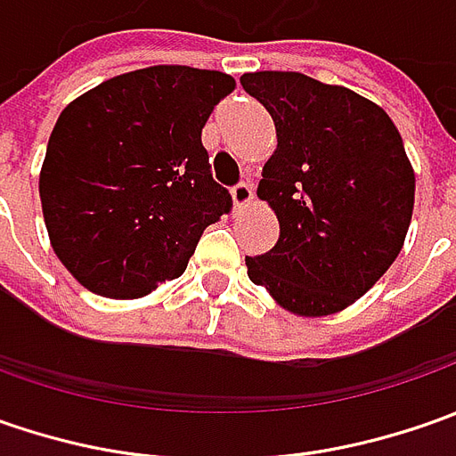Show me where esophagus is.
<instances>
[{"label": "esophagus", "mask_w": 456, "mask_h": 456, "mask_svg": "<svg viewBox=\"0 0 456 456\" xmlns=\"http://www.w3.org/2000/svg\"><path fill=\"white\" fill-rule=\"evenodd\" d=\"M231 198H233L236 210H240V208H246V205L251 202V198H254V187L248 183L233 184V187H231Z\"/></svg>", "instance_id": "obj_1"}]
</instances>
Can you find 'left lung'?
Returning <instances> with one entry per match:
<instances>
[{"mask_svg":"<svg viewBox=\"0 0 456 456\" xmlns=\"http://www.w3.org/2000/svg\"><path fill=\"white\" fill-rule=\"evenodd\" d=\"M240 86L272 114L279 142L258 183L279 240L246 256L248 279L294 314L340 312L403 246L416 190L403 139L373 101L305 73H246Z\"/></svg>","mask_w":456,"mask_h":456,"instance_id":"8db88e82","label":"left lung"}]
</instances>
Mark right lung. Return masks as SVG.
<instances>
[{"mask_svg":"<svg viewBox=\"0 0 456 456\" xmlns=\"http://www.w3.org/2000/svg\"><path fill=\"white\" fill-rule=\"evenodd\" d=\"M236 88L218 70L154 65L76 98L50 134L40 200L53 251L86 289L136 299L183 276L233 200L202 126Z\"/></svg>","mask_w":456,"mask_h":456,"instance_id":"obj_1","label":"right lung"}]
</instances>
